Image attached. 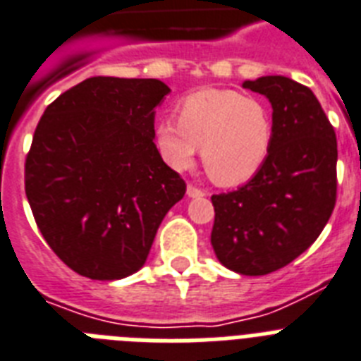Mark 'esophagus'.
<instances>
[{"label": "esophagus", "mask_w": 361, "mask_h": 361, "mask_svg": "<svg viewBox=\"0 0 361 361\" xmlns=\"http://www.w3.org/2000/svg\"><path fill=\"white\" fill-rule=\"evenodd\" d=\"M187 195H189L190 198H202V196H206V190L189 183V185H187Z\"/></svg>", "instance_id": "34e87169"}]
</instances>
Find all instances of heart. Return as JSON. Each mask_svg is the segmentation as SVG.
Instances as JSON below:
<instances>
[{
	"label": "heart",
	"instance_id": "1",
	"mask_svg": "<svg viewBox=\"0 0 361 361\" xmlns=\"http://www.w3.org/2000/svg\"><path fill=\"white\" fill-rule=\"evenodd\" d=\"M271 113L262 102L224 89L196 90L180 104V120H161L155 130L161 155L176 171L202 163L215 183L241 185L265 165L272 148Z\"/></svg>",
	"mask_w": 361,
	"mask_h": 361
}]
</instances>
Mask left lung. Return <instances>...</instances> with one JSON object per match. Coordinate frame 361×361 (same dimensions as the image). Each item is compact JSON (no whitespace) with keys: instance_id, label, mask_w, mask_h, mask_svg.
Masks as SVG:
<instances>
[{"instance_id":"left-lung-1","label":"left lung","mask_w":361,"mask_h":361,"mask_svg":"<svg viewBox=\"0 0 361 361\" xmlns=\"http://www.w3.org/2000/svg\"><path fill=\"white\" fill-rule=\"evenodd\" d=\"M272 105V148L250 181L211 196V245L219 262L245 276H262L312 247L338 195V140L312 90L283 75L245 81Z\"/></svg>"}]
</instances>
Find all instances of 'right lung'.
<instances>
[{
    "mask_svg": "<svg viewBox=\"0 0 361 361\" xmlns=\"http://www.w3.org/2000/svg\"><path fill=\"white\" fill-rule=\"evenodd\" d=\"M159 79L96 75L46 107L25 157V195L38 230L81 276L120 280L150 254L185 181L155 146Z\"/></svg>",
    "mask_w": 361,
    "mask_h": 361,
    "instance_id": "obj_1",
    "label": "right lung"
}]
</instances>
